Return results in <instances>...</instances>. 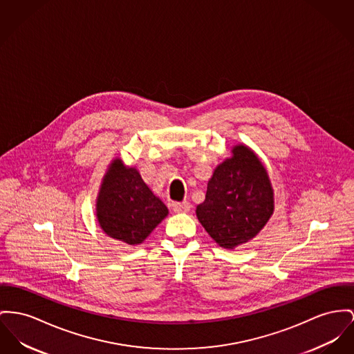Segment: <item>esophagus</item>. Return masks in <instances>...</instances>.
I'll list each match as a JSON object with an SVG mask.
<instances>
[{
    "instance_id": "34e87169",
    "label": "esophagus",
    "mask_w": 354,
    "mask_h": 354,
    "mask_svg": "<svg viewBox=\"0 0 354 354\" xmlns=\"http://www.w3.org/2000/svg\"><path fill=\"white\" fill-rule=\"evenodd\" d=\"M190 209V204L188 201H183V203H174L173 204V211L177 213L189 212Z\"/></svg>"
}]
</instances>
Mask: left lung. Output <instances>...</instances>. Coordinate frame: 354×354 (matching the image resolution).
<instances>
[{
  "label": "left lung",
  "instance_id": "1",
  "mask_svg": "<svg viewBox=\"0 0 354 354\" xmlns=\"http://www.w3.org/2000/svg\"><path fill=\"white\" fill-rule=\"evenodd\" d=\"M274 213V190L266 167L245 145L213 171L204 203L196 214L223 248L234 250L254 239Z\"/></svg>",
  "mask_w": 354,
  "mask_h": 354
}]
</instances>
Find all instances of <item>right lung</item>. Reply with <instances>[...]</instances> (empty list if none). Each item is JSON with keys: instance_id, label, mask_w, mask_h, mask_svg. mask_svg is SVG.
Segmentation results:
<instances>
[{"instance_id": "right-lung-1", "label": "right lung", "mask_w": 354, "mask_h": 354, "mask_svg": "<svg viewBox=\"0 0 354 354\" xmlns=\"http://www.w3.org/2000/svg\"><path fill=\"white\" fill-rule=\"evenodd\" d=\"M166 216L165 204L143 183L140 171L115 158L96 198V217L104 234L130 245L141 244Z\"/></svg>"}]
</instances>
